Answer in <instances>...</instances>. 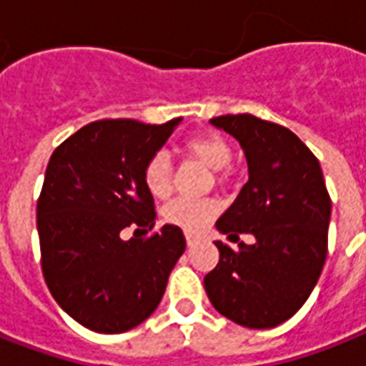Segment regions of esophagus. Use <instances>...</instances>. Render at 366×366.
I'll return each instance as SVG.
<instances>
[{"instance_id": "obj_1", "label": "esophagus", "mask_w": 366, "mask_h": 366, "mask_svg": "<svg viewBox=\"0 0 366 366\" xmlns=\"http://www.w3.org/2000/svg\"><path fill=\"white\" fill-rule=\"evenodd\" d=\"M199 237H195V234H192V233H186V242H188V246H193L195 244V242H199Z\"/></svg>"}]
</instances>
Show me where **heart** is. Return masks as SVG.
<instances>
[{"instance_id":"obj_1","label":"heart","mask_w":366,"mask_h":366,"mask_svg":"<svg viewBox=\"0 0 366 366\" xmlns=\"http://www.w3.org/2000/svg\"><path fill=\"white\" fill-rule=\"evenodd\" d=\"M182 148L214 171L227 167L233 159L229 141L218 132L193 133L184 139ZM142 180L154 197H167L173 189V167L169 157L163 152L148 157L142 169ZM218 201L212 197H177L165 207L163 216L169 224L178 225L188 233H199L218 214Z\"/></svg>"}]
</instances>
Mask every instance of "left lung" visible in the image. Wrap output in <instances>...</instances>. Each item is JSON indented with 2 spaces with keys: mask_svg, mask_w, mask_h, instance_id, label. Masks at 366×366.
<instances>
[{
  "mask_svg": "<svg viewBox=\"0 0 366 366\" xmlns=\"http://www.w3.org/2000/svg\"><path fill=\"white\" fill-rule=\"evenodd\" d=\"M210 124L240 142L250 178L216 222L238 242L216 240L218 265L204 276L212 307L242 327L269 329L305 305L327 257L331 197L310 148L287 127L252 114H225Z\"/></svg>",
  "mask_w": 366,
  "mask_h": 366,
  "instance_id": "obj_1",
  "label": "left lung"
}]
</instances>
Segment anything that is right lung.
Returning <instances> with one entry per match:
<instances>
[{"label":"right lung","mask_w":366,"mask_h":366,"mask_svg":"<svg viewBox=\"0 0 366 366\" xmlns=\"http://www.w3.org/2000/svg\"><path fill=\"white\" fill-rule=\"evenodd\" d=\"M178 124L90 122L50 156L37 199L41 269L56 302L90 331L116 335L144 322L186 250L178 225L154 231V197L142 180L147 159ZM129 227L145 237L126 241Z\"/></svg>","instance_id":"add662e5"}]
</instances>
